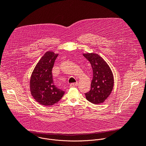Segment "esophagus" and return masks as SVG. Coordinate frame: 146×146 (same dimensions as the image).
Here are the masks:
<instances>
[{
	"label": "esophagus",
	"mask_w": 146,
	"mask_h": 146,
	"mask_svg": "<svg viewBox=\"0 0 146 146\" xmlns=\"http://www.w3.org/2000/svg\"><path fill=\"white\" fill-rule=\"evenodd\" d=\"M78 86V83L76 82V83H72V84H70V87H76Z\"/></svg>",
	"instance_id": "obj_1"
}]
</instances>
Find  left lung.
Returning a JSON list of instances; mask_svg holds the SVG:
<instances>
[{
	"mask_svg": "<svg viewBox=\"0 0 146 146\" xmlns=\"http://www.w3.org/2000/svg\"><path fill=\"white\" fill-rule=\"evenodd\" d=\"M83 55L90 62L93 73L90 90L85 93L86 98L94 104L103 103L113 89V73L106 61L98 54L88 53Z\"/></svg>",
	"mask_w": 146,
	"mask_h": 146,
	"instance_id": "1",
	"label": "left lung"
}]
</instances>
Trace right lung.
Returning a JSON list of instances; mask_svg holds the SVG:
<instances>
[{
    "instance_id": "right-lung-1",
    "label": "right lung",
    "mask_w": 146,
    "mask_h": 146,
    "mask_svg": "<svg viewBox=\"0 0 146 146\" xmlns=\"http://www.w3.org/2000/svg\"><path fill=\"white\" fill-rule=\"evenodd\" d=\"M58 54L48 51L36 65L30 80V90L33 98L40 104L51 106L58 102L65 92L53 83L52 68Z\"/></svg>"
}]
</instances>
